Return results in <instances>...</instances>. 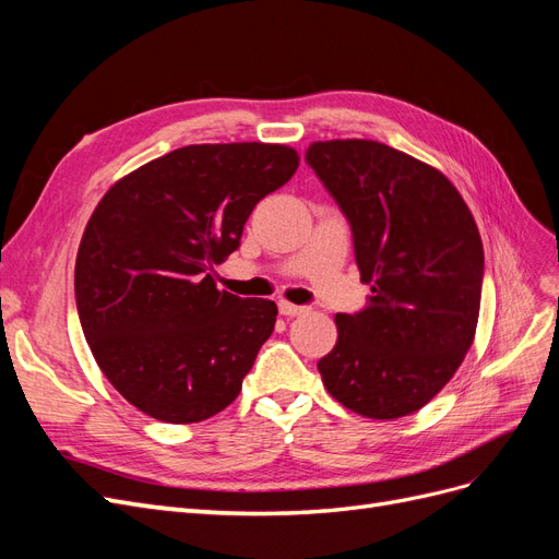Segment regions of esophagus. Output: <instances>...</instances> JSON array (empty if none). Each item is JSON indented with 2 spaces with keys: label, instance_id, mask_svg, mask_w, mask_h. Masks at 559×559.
Listing matches in <instances>:
<instances>
[{
  "label": "esophagus",
  "instance_id": "obj_1",
  "mask_svg": "<svg viewBox=\"0 0 559 559\" xmlns=\"http://www.w3.org/2000/svg\"><path fill=\"white\" fill-rule=\"evenodd\" d=\"M302 312H306V308H302V306H294V302H289V300H280V314L298 317Z\"/></svg>",
  "mask_w": 559,
  "mask_h": 559
}]
</instances>
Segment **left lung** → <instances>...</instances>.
I'll return each mask as SVG.
<instances>
[{
	"instance_id": "left-lung-1",
	"label": "left lung",
	"mask_w": 559,
	"mask_h": 559,
	"mask_svg": "<svg viewBox=\"0 0 559 559\" xmlns=\"http://www.w3.org/2000/svg\"><path fill=\"white\" fill-rule=\"evenodd\" d=\"M306 160L347 216L373 292L361 312L335 314L321 380L352 413L405 417L441 392L473 345L485 267L478 226L443 173L382 142H314Z\"/></svg>"
}]
</instances>
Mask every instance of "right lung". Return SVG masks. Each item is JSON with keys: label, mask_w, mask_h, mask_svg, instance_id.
Wrapping results in <instances>:
<instances>
[{"label": "right lung", "mask_w": 559, "mask_h": 559, "mask_svg": "<svg viewBox=\"0 0 559 559\" xmlns=\"http://www.w3.org/2000/svg\"><path fill=\"white\" fill-rule=\"evenodd\" d=\"M298 160L284 144H191L97 202L76 253V310L99 370L134 408L193 425L238 399L277 306L218 292L214 265Z\"/></svg>", "instance_id": "1"}]
</instances>
